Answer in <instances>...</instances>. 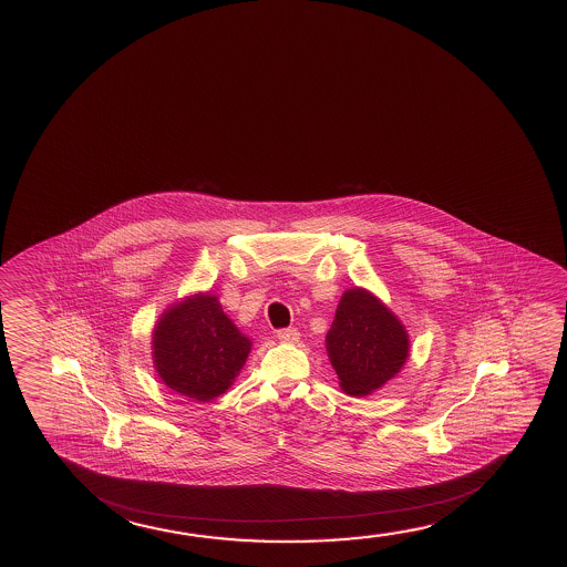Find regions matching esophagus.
<instances>
[{"label":"esophagus","mask_w":567,"mask_h":567,"mask_svg":"<svg viewBox=\"0 0 567 567\" xmlns=\"http://www.w3.org/2000/svg\"><path fill=\"white\" fill-rule=\"evenodd\" d=\"M278 339L281 342H297L299 341V331L289 327V329H279Z\"/></svg>","instance_id":"1"}]
</instances>
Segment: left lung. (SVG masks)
<instances>
[{
    "label": "left lung",
    "mask_w": 567,
    "mask_h": 567,
    "mask_svg": "<svg viewBox=\"0 0 567 567\" xmlns=\"http://www.w3.org/2000/svg\"><path fill=\"white\" fill-rule=\"evenodd\" d=\"M410 339L404 324L367 289H347L327 333V354L341 388L367 395L404 367Z\"/></svg>",
    "instance_id": "left-lung-1"
}]
</instances>
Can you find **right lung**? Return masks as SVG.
<instances>
[{"mask_svg": "<svg viewBox=\"0 0 567 567\" xmlns=\"http://www.w3.org/2000/svg\"><path fill=\"white\" fill-rule=\"evenodd\" d=\"M152 342L153 364L163 382L197 402L225 394L252 349L210 293L169 307L155 324Z\"/></svg>", "mask_w": 567, "mask_h": 567, "instance_id": "add662e5", "label": "right lung"}]
</instances>
